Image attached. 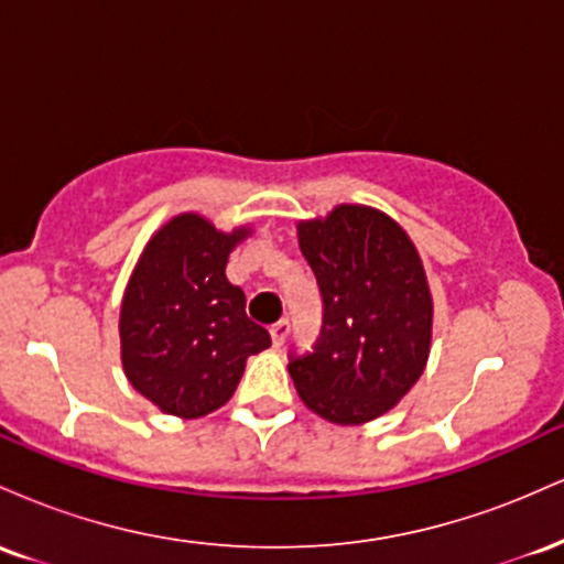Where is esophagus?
Listing matches in <instances>:
<instances>
[{
  "label": "esophagus",
  "instance_id": "1",
  "mask_svg": "<svg viewBox=\"0 0 564 564\" xmlns=\"http://www.w3.org/2000/svg\"><path fill=\"white\" fill-rule=\"evenodd\" d=\"M289 332H291V323H289L286 318L278 321V323H273V326H270V336H273V345H275V347H281L283 341H286Z\"/></svg>",
  "mask_w": 564,
  "mask_h": 564
}]
</instances>
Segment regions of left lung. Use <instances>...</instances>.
<instances>
[{"instance_id":"8db88e82","label":"left lung","mask_w":564,"mask_h":564,"mask_svg":"<svg viewBox=\"0 0 564 564\" xmlns=\"http://www.w3.org/2000/svg\"><path fill=\"white\" fill-rule=\"evenodd\" d=\"M323 294V332L289 373L321 419L358 426L384 416L424 373L432 302L422 257L384 212L339 204L296 225Z\"/></svg>"}]
</instances>
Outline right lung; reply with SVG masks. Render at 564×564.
Masks as SVG:
<instances>
[{"instance_id": "right-lung-1", "label": "right lung", "mask_w": 564, "mask_h": 564, "mask_svg": "<svg viewBox=\"0 0 564 564\" xmlns=\"http://www.w3.org/2000/svg\"><path fill=\"white\" fill-rule=\"evenodd\" d=\"M249 225L219 230L196 212L174 215L148 238L121 296V366L159 411L200 419L236 392L249 355L270 334L246 315V296L225 275Z\"/></svg>"}]
</instances>
